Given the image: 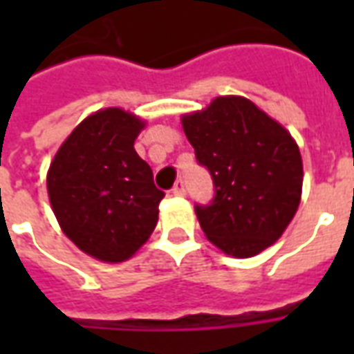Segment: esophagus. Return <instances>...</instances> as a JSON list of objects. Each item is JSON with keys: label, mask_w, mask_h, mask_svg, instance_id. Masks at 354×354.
I'll use <instances>...</instances> for the list:
<instances>
[{"label": "esophagus", "mask_w": 354, "mask_h": 354, "mask_svg": "<svg viewBox=\"0 0 354 354\" xmlns=\"http://www.w3.org/2000/svg\"><path fill=\"white\" fill-rule=\"evenodd\" d=\"M172 195H174V197H184L185 195V185L182 180H180V182H176V185L172 187Z\"/></svg>", "instance_id": "obj_1"}]
</instances>
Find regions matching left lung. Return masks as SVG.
<instances>
[{
    "label": "left lung",
    "instance_id": "1",
    "mask_svg": "<svg viewBox=\"0 0 354 354\" xmlns=\"http://www.w3.org/2000/svg\"><path fill=\"white\" fill-rule=\"evenodd\" d=\"M182 129L216 185L212 205L195 207L208 241L233 258L274 245L301 201L304 162L292 134L237 94L184 113Z\"/></svg>",
    "mask_w": 354,
    "mask_h": 354
}]
</instances>
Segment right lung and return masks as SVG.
<instances>
[{"mask_svg":"<svg viewBox=\"0 0 354 354\" xmlns=\"http://www.w3.org/2000/svg\"><path fill=\"white\" fill-rule=\"evenodd\" d=\"M146 121L104 108L81 121L47 170V193L60 230L81 252L104 261L131 260L159 220L165 197L134 149Z\"/></svg>","mask_w":354,"mask_h":354,"instance_id":"1","label":"right lung"}]
</instances>
